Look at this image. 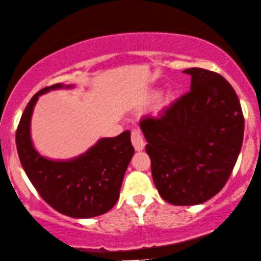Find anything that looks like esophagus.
<instances>
[{
	"label": "esophagus",
	"instance_id": "esophagus-1",
	"mask_svg": "<svg viewBox=\"0 0 261 261\" xmlns=\"http://www.w3.org/2000/svg\"><path fill=\"white\" fill-rule=\"evenodd\" d=\"M131 142H133V146L137 151H141L144 148L146 143H144L143 137H142L140 128L133 127V130H131Z\"/></svg>",
	"mask_w": 261,
	"mask_h": 261
}]
</instances>
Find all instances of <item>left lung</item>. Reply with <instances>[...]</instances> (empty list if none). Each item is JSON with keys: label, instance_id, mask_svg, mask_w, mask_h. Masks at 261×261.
<instances>
[{"label": "left lung", "instance_id": "8db88e82", "mask_svg": "<svg viewBox=\"0 0 261 261\" xmlns=\"http://www.w3.org/2000/svg\"><path fill=\"white\" fill-rule=\"evenodd\" d=\"M190 91L140 126L160 196L176 206L199 204L225 186L243 142L245 118L223 75L188 68Z\"/></svg>", "mask_w": 261, "mask_h": 261}]
</instances>
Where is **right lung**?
<instances>
[{"label":"right lung","instance_id":"right-lung-1","mask_svg":"<svg viewBox=\"0 0 261 261\" xmlns=\"http://www.w3.org/2000/svg\"><path fill=\"white\" fill-rule=\"evenodd\" d=\"M59 88L62 84L42 89L30 100L16 128V150L30 182L49 206L72 218H91L117 203L135 149L126 130L117 137L102 138L73 160L53 161L39 155L30 137L32 111L39 95Z\"/></svg>","mask_w":261,"mask_h":261}]
</instances>
